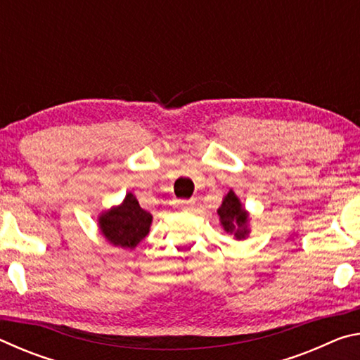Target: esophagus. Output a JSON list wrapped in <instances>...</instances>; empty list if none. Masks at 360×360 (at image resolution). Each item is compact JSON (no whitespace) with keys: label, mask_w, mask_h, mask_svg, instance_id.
Wrapping results in <instances>:
<instances>
[{"label":"esophagus","mask_w":360,"mask_h":360,"mask_svg":"<svg viewBox=\"0 0 360 360\" xmlns=\"http://www.w3.org/2000/svg\"><path fill=\"white\" fill-rule=\"evenodd\" d=\"M192 206H193V200H178V208H181V210L187 211V210H191Z\"/></svg>","instance_id":"obj_1"}]
</instances>
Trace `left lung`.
<instances>
[{"mask_svg": "<svg viewBox=\"0 0 360 360\" xmlns=\"http://www.w3.org/2000/svg\"><path fill=\"white\" fill-rule=\"evenodd\" d=\"M219 221L227 233L233 235L236 240H245L249 235V214L243 208L240 198L236 197L233 191H230L222 200V205L217 210Z\"/></svg>", "mask_w": 360, "mask_h": 360, "instance_id": "obj_1", "label": "left lung"}]
</instances>
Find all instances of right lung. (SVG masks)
<instances>
[{"label":"right lung","instance_id":"1","mask_svg":"<svg viewBox=\"0 0 360 360\" xmlns=\"http://www.w3.org/2000/svg\"><path fill=\"white\" fill-rule=\"evenodd\" d=\"M152 224V214L139 206L133 193H127L119 206L101 212L98 227L112 246L135 249L146 238Z\"/></svg>","mask_w":360,"mask_h":360}]
</instances>
